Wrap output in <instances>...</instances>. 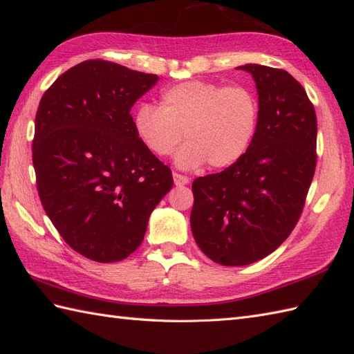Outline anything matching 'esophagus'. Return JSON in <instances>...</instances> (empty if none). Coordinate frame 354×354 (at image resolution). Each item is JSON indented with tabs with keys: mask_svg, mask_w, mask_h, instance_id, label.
<instances>
[{
	"mask_svg": "<svg viewBox=\"0 0 354 354\" xmlns=\"http://www.w3.org/2000/svg\"><path fill=\"white\" fill-rule=\"evenodd\" d=\"M174 180H175V185H179V187L187 185L188 183H190V179L184 175H179V174H174Z\"/></svg>",
	"mask_w": 354,
	"mask_h": 354,
	"instance_id": "obj_1",
	"label": "esophagus"
}]
</instances>
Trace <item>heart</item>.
Listing matches in <instances>:
<instances>
[{
    "label": "heart",
    "instance_id": "obj_1",
    "mask_svg": "<svg viewBox=\"0 0 354 354\" xmlns=\"http://www.w3.org/2000/svg\"><path fill=\"white\" fill-rule=\"evenodd\" d=\"M258 116V100L250 88L192 80L164 90L161 106L140 105L134 128L158 157H167L185 137L187 143L175 155L180 169H197L207 161L225 169L248 152Z\"/></svg>",
    "mask_w": 354,
    "mask_h": 354
}]
</instances>
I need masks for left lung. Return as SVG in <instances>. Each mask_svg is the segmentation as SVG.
I'll return each instance as SVG.
<instances>
[{"mask_svg": "<svg viewBox=\"0 0 354 354\" xmlns=\"http://www.w3.org/2000/svg\"><path fill=\"white\" fill-rule=\"evenodd\" d=\"M259 116L248 152L220 174L196 178L190 225L217 264L249 266L274 252L297 225L317 164V116L283 69L249 63Z\"/></svg>", "mask_w": 354, "mask_h": 354, "instance_id": "1", "label": "left lung"}]
</instances>
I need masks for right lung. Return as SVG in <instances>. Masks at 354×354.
I'll list each match as a JSON object with an SVG mask.
<instances>
[{
	"instance_id": "add662e5",
	"label": "right lung",
	"mask_w": 354,
	"mask_h": 354,
	"mask_svg": "<svg viewBox=\"0 0 354 354\" xmlns=\"http://www.w3.org/2000/svg\"><path fill=\"white\" fill-rule=\"evenodd\" d=\"M157 81L153 73L87 60L40 100L32 140L40 202L63 240L92 261L129 257L174 185L129 114Z\"/></svg>"
}]
</instances>
